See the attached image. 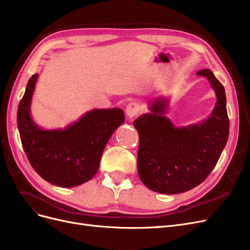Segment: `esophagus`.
Segmentation results:
<instances>
[{
	"mask_svg": "<svg viewBox=\"0 0 250 250\" xmlns=\"http://www.w3.org/2000/svg\"><path fill=\"white\" fill-rule=\"evenodd\" d=\"M140 112H141V106L137 102H131L126 105L125 113L129 118H134L138 116Z\"/></svg>",
	"mask_w": 250,
	"mask_h": 250,
	"instance_id": "obj_1",
	"label": "esophagus"
}]
</instances>
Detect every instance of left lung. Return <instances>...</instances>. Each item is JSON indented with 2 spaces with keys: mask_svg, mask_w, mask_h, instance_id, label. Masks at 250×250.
<instances>
[{
  "mask_svg": "<svg viewBox=\"0 0 250 250\" xmlns=\"http://www.w3.org/2000/svg\"><path fill=\"white\" fill-rule=\"evenodd\" d=\"M197 74L208 80L216 96L208 118L176 127L165 115L167 98L159 97L151 101L150 112L134 122L140 137L139 177L154 192L172 195L198 186L211 172L227 144L230 124L224 86L209 69Z\"/></svg>",
  "mask_w": 250,
  "mask_h": 250,
  "instance_id": "obj_1",
  "label": "left lung"
}]
</instances>
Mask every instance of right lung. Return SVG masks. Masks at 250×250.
I'll return each mask as SVG.
<instances>
[{
	"instance_id": "add662e5",
	"label": "right lung",
	"mask_w": 250,
	"mask_h": 250,
	"mask_svg": "<svg viewBox=\"0 0 250 250\" xmlns=\"http://www.w3.org/2000/svg\"><path fill=\"white\" fill-rule=\"evenodd\" d=\"M39 74L29 79L17 110V125L29 164L53 185L71 188L91 180L98 171L106 144L125 122L119 108L93 109L64 128L45 129L30 114Z\"/></svg>"
}]
</instances>
